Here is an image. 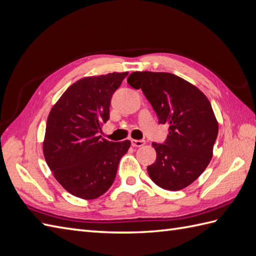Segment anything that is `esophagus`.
<instances>
[{"label": "esophagus", "mask_w": 256, "mask_h": 256, "mask_svg": "<svg viewBox=\"0 0 256 256\" xmlns=\"http://www.w3.org/2000/svg\"><path fill=\"white\" fill-rule=\"evenodd\" d=\"M130 142H132L133 147H142L145 145L146 142L144 140H130Z\"/></svg>", "instance_id": "obj_1"}]
</instances>
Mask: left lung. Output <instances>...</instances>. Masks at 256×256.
<instances>
[{
	"label": "left lung",
	"mask_w": 256,
	"mask_h": 256,
	"mask_svg": "<svg viewBox=\"0 0 256 256\" xmlns=\"http://www.w3.org/2000/svg\"><path fill=\"white\" fill-rule=\"evenodd\" d=\"M128 82L142 89L159 123L169 126L164 144L152 142L157 157L147 167L150 179L169 191L188 186L210 162L218 135L210 100L198 87L171 73L134 72Z\"/></svg>",
	"instance_id": "8db88e82"
}]
</instances>
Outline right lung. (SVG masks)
Listing matches in <instances>:
<instances>
[{"instance_id":"add662e5","label":"right lung","mask_w":256,"mask_h":256,"mask_svg":"<svg viewBox=\"0 0 256 256\" xmlns=\"http://www.w3.org/2000/svg\"><path fill=\"white\" fill-rule=\"evenodd\" d=\"M128 72L80 78L52 106L44 140V159L56 181L76 198L94 200L114 183L130 140L110 142L98 133L109 120L112 94Z\"/></svg>"}]
</instances>
